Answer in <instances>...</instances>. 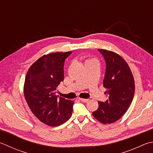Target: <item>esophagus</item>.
<instances>
[{
	"instance_id": "obj_1",
	"label": "esophagus",
	"mask_w": 153,
	"mask_h": 153,
	"mask_svg": "<svg viewBox=\"0 0 153 153\" xmlns=\"http://www.w3.org/2000/svg\"><path fill=\"white\" fill-rule=\"evenodd\" d=\"M79 100L81 101H82V102H84V103H87V102H88V101H89L88 99H83V98H79Z\"/></svg>"
}]
</instances>
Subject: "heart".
<instances>
[{
  "mask_svg": "<svg viewBox=\"0 0 153 153\" xmlns=\"http://www.w3.org/2000/svg\"><path fill=\"white\" fill-rule=\"evenodd\" d=\"M91 60H94V59H88V60H86V61H85V63H86V62H89V61H91Z\"/></svg>",
  "mask_w": 153,
  "mask_h": 153,
  "instance_id": "b5f03b06",
  "label": "heart"
}]
</instances>
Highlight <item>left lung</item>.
<instances>
[{
    "label": "left lung",
    "mask_w": 153,
    "mask_h": 153,
    "mask_svg": "<svg viewBox=\"0 0 153 153\" xmlns=\"http://www.w3.org/2000/svg\"><path fill=\"white\" fill-rule=\"evenodd\" d=\"M106 64L103 87L108 99L99 101L98 109L92 115L104 124L119 120L127 111L132 102L134 93L133 74L127 63L115 52L99 49Z\"/></svg>",
    "instance_id": "left-lung-1"
}]
</instances>
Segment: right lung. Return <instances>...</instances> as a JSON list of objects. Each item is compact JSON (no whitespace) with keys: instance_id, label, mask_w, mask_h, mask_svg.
Segmentation results:
<instances>
[{"instance_id":"obj_1","label":"right lung","mask_w":153,"mask_h":153,"mask_svg":"<svg viewBox=\"0 0 153 153\" xmlns=\"http://www.w3.org/2000/svg\"><path fill=\"white\" fill-rule=\"evenodd\" d=\"M71 52L43 56L31 65L25 77L26 102L39 120L49 126L63 124L72 114L74 101L56 95L57 88L64 81L65 59Z\"/></svg>"}]
</instances>
